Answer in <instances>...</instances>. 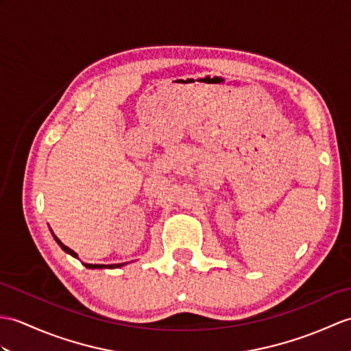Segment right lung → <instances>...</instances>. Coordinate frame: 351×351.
Returning a JSON list of instances; mask_svg holds the SVG:
<instances>
[{"mask_svg": "<svg viewBox=\"0 0 351 351\" xmlns=\"http://www.w3.org/2000/svg\"><path fill=\"white\" fill-rule=\"evenodd\" d=\"M52 232V230H51ZM52 236H53V239L56 241V243H58V245L62 248V251H65L67 252V254H70V256H73V257H76L77 258V254L75 251H73L71 248H69V247H65L64 243L56 238V236L53 234V232H52ZM127 263H117V265H91V263H84V266L85 267H88V269H117V267H122V266H125Z\"/></svg>", "mask_w": 351, "mask_h": 351, "instance_id": "obj_1", "label": "right lung"}]
</instances>
